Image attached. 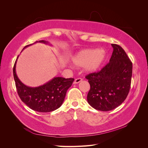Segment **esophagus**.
Wrapping results in <instances>:
<instances>
[{
  "label": "esophagus",
  "instance_id": "1",
  "mask_svg": "<svg viewBox=\"0 0 148 148\" xmlns=\"http://www.w3.org/2000/svg\"><path fill=\"white\" fill-rule=\"evenodd\" d=\"M82 78H77V79H75V81H74V84H77V83H79L80 82H82Z\"/></svg>",
  "mask_w": 148,
  "mask_h": 148
}]
</instances>
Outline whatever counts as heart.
I'll return each instance as SVG.
<instances>
[{"instance_id": "b5f03b06", "label": "heart", "mask_w": 148, "mask_h": 148, "mask_svg": "<svg viewBox=\"0 0 148 148\" xmlns=\"http://www.w3.org/2000/svg\"><path fill=\"white\" fill-rule=\"evenodd\" d=\"M106 57V52L103 49H86L79 51L73 58L75 65L84 66L88 72H94L99 69L104 63Z\"/></svg>"}]
</instances>
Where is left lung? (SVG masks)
Wrapping results in <instances>:
<instances>
[{
	"mask_svg": "<svg viewBox=\"0 0 148 148\" xmlns=\"http://www.w3.org/2000/svg\"><path fill=\"white\" fill-rule=\"evenodd\" d=\"M113 52L109 62L100 71L86 76L90 84L87 101L94 109L109 111L126 99L130 89L132 62L117 44H112Z\"/></svg>",
	"mask_w": 148,
	"mask_h": 148,
	"instance_id": "obj_1",
	"label": "left lung"
}]
</instances>
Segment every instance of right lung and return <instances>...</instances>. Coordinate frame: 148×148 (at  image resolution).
I'll list each match as a JSON object with an SVG mask.
<instances>
[{"label":"right lung","mask_w":148,"mask_h":148,"mask_svg":"<svg viewBox=\"0 0 148 148\" xmlns=\"http://www.w3.org/2000/svg\"><path fill=\"white\" fill-rule=\"evenodd\" d=\"M38 42L49 44L44 40L36 42ZM32 44L25 46L23 49ZM18 57L19 56L13 66V73L17 92L21 100L30 109L39 112H49L59 108L64 101L66 91L71 86L74 79L54 77L38 87L26 86L20 81L16 73V64Z\"/></svg>","instance_id":"right-lung-1"}]
</instances>
